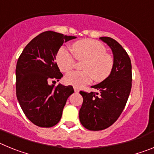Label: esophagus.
<instances>
[{"instance_id":"34e87169","label":"esophagus","mask_w":154,"mask_h":154,"mask_svg":"<svg viewBox=\"0 0 154 154\" xmlns=\"http://www.w3.org/2000/svg\"><path fill=\"white\" fill-rule=\"evenodd\" d=\"M74 91L75 92H79V89L77 87H74Z\"/></svg>"}]
</instances>
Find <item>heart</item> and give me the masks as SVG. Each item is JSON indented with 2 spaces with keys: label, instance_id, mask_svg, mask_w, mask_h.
<instances>
[{
  "label": "heart",
  "instance_id": "1",
  "mask_svg": "<svg viewBox=\"0 0 154 154\" xmlns=\"http://www.w3.org/2000/svg\"><path fill=\"white\" fill-rule=\"evenodd\" d=\"M72 49L78 60H85L82 65L85 71L68 73L65 77L66 83L79 88L89 84L92 78L96 82H102L109 75L113 68V58L106 52V48L102 43L92 39H83L75 42ZM56 62L63 72H67L75 66L74 57L65 47L58 51Z\"/></svg>",
  "mask_w": 154,
  "mask_h": 154
}]
</instances>
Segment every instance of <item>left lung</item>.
Returning a JSON list of instances; mask_svg holds the SVG:
<instances>
[{
  "label": "left lung",
  "instance_id": "1",
  "mask_svg": "<svg viewBox=\"0 0 154 154\" xmlns=\"http://www.w3.org/2000/svg\"><path fill=\"white\" fill-rule=\"evenodd\" d=\"M99 39L111 48L113 68L106 79L92 88L98 92H79L83 103L79 110V120L87 130H103L117 120L126 104L132 87V65L123 48L109 37Z\"/></svg>",
  "mask_w": 154,
  "mask_h": 154
}]
</instances>
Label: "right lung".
Returning <instances> with one entry per match:
<instances>
[{"label":"right lung","instance_id":"obj_1","mask_svg":"<svg viewBox=\"0 0 154 154\" xmlns=\"http://www.w3.org/2000/svg\"><path fill=\"white\" fill-rule=\"evenodd\" d=\"M76 38L55 31H45L26 45L16 65V95L18 103L31 123L51 127L60 121L68 98L74 92L72 85H49L63 75L56 55L63 43Z\"/></svg>","mask_w":154,"mask_h":154}]
</instances>
